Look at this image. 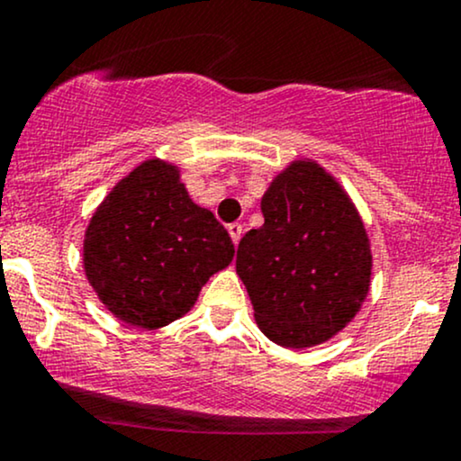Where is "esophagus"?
Wrapping results in <instances>:
<instances>
[{"label": "esophagus", "mask_w": 461, "mask_h": 461, "mask_svg": "<svg viewBox=\"0 0 461 461\" xmlns=\"http://www.w3.org/2000/svg\"><path fill=\"white\" fill-rule=\"evenodd\" d=\"M227 231H230V236H231V240H234V245H238V242H240V236H242V225L240 223L227 225Z\"/></svg>", "instance_id": "34e87169"}]
</instances>
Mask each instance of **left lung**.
<instances>
[{
    "label": "left lung",
    "mask_w": 461,
    "mask_h": 461,
    "mask_svg": "<svg viewBox=\"0 0 461 461\" xmlns=\"http://www.w3.org/2000/svg\"><path fill=\"white\" fill-rule=\"evenodd\" d=\"M264 225L238 245L236 273L275 345L308 348L356 319L373 251L356 203L319 162L299 158L262 194Z\"/></svg>",
    "instance_id": "left-lung-1"
}]
</instances>
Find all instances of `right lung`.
Returning <instances> with one entry per match:
<instances>
[{
    "mask_svg": "<svg viewBox=\"0 0 461 461\" xmlns=\"http://www.w3.org/2000/svg\"><path fill=\"white\" fill-rule=\"evenodd\" d=\"M231 260L225 227L190 199L177 164L160 158L119 179L84 231L88 284L113 316L142 330L182 319Z\"/></svg>",
    "mask_w": 461,
    "mask_h": 461,
    "instance_id": "add662e5",
    "label": "right lung"
}]
</instances>
